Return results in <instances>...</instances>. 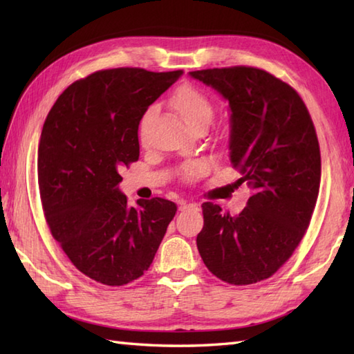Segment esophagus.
Wrapping results in <instances>:
<instances>
[{
    "instance_id": "esophagus-1",
    "label": "esophagus",
    "mask_w": 354,
    "mask_h": 354,
    "mask_svg": "<svg viewBox=\"0 0 354 354\" xmlns=\"http://www.w3.org/2000/svg\"><path fill=\"white\" fill-rule=\"evenodd\" d=\"M179 209H181V212H198L199 209V205L198 204H187V202H183L181 205H179Z\"/></svg>"
}]
</instances>
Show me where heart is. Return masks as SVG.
<instances>
[{"label":"heart","mask_w":354,"mask_h":354,"mask_svg":"<svg viewBox=\"0 0 354 354\" xmlns=\"http://www.w3.org/2000/svg\"><path fill=\"white\" fill-rule=\"evenodd\" d=\"M170 104L171 108L176 111V114L184 120L185 124L194 132L207 131V127L212 124L214 118V103L212 100V97L196 86L187 85L179 88L178 91L171 95ZM152 117L153 109H149L141 118L138 126V137L141 142L146 141L147 127ZM204 170L205 165L202 162H192L184 165L181 171H179V175H181V179L184 183H193L196 181Z\"/></svg>","instance_id":"1"}]
</instances>
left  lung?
Returning a JSON list of instances; mask_svg holds the SVG:
<instances>
[{
  "instance_id": "obj_1",
  "label": "left lung",
  "mask_w": 354,
  "mask_h": 354,
  "mask_svg": "<svg viewBox=\"0 0 354 354\" xmlns=\"http://www.w3.org/2000/svg\"><path fill=\"white\" fill-rule=\"evenodd\" d=\"M231 108L230 160L252 190L239 216L204 202L196 245L209 272L245 286L272 277L310 225L321 183L312 117L289 84L255 66L190 71Z\"/></svg>"
}]
</instances>
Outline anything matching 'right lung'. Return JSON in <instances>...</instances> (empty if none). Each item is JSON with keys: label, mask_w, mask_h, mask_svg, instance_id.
<instances>
[{"label": "right lung", "mask_w": 354, "mask_h": 354, "mask_svg": "<svg viewBox=\"0 0 354 354\" xmlns=\"http://www.w3.org/2000/svg\"><path fill=\"white\" fill-rule=\"evenodd\" d=\"M183 70H100L59 95L42 127L37 184L51 236L82 274L106 286L137 280L176 214L162 198L129 207L120 173L138 161V124Z\"/></svg>", "instance_id": "1"}]
</instances>
